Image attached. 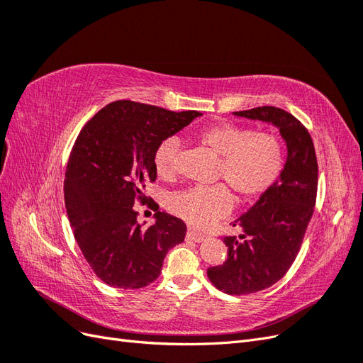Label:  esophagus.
Returning a JSON list of instances; mask_svg holds the SVG:
<instances>
[{
  "mask_svg": "<svg viewBox=\"0 0 363 363\" xmlns=\"http://www.w3.org/2000/svg\"><path fill=\"white\" fill-rule=\"evenodd\" d=\"M186 238L194 240V242H201V240H204L206 236L201 235V233H199V232H195V230H192V228H189L188 233H186Z\"/></svg>",
  "mask_w": 363,
  "mask_h": 363,
  "instance_id": "obj_1",
  "label": "esophagus"
}]
</instances>
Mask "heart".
Wrapping results in <instances>:
<instances>
[{"instance_id":"b5f03b06","label":"heart","mask_w":363,"mask_h":363,"mask_svg":"<svg viewBox=\"0 0 363 363\" xmlns=\"http://www.w3.org/2000/svg\"><path fill=\"white\" fill-rule=\"evenodd\" d=\"M200 144L219 156L216 179H224L239 200H252L267 192L283 169L281 144L269 133L235 124H213L196 135ZM180 142L177 138L160 140L152 163L159 175L171 177L177 171ZM171 212L186 223L206 228L224 218L232 208V194L224 184L195 186L169 199Z\"/></svg>"}]
</instances>
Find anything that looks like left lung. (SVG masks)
Masks as SVG:
<instances>
[{
    "label": "left lung",
    "instance_id": "obj_1",
    "mask_svg": "<svg viewBox=\"0 0 363 363\" xmlns=\"http://www.w3.org/2000/svg\"><path fill=\"white\" fill-rule=\"evenodd\" d=\"M233 115L274 125L286 144L279 179L233 223L244 233L224 238L227 260L207 268V277L219 291L247 295L277 283L298 255L313 215L318 163L309 131L283 108L263 106Z\"/></svg>",
    "mask_w": 363,
    "mask_h": 363
}]
</instances>
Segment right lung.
<instances>
[{
  "label": "right lung",
  "mask_w": 363,
  "mask_h": 363,
  "mask_svg": "<svg viewBox=\"0 0 363 363\" xmlns=\"http://www.w3.org/2000/svg\"><path fill=\"white\" fill-rule=\"evenodd\" d=\"M200 112H171L135 101H115L87 123L65 175V206L74 238L94 272L108 286L139 289L155 281L168 250L183 242L186 224L156 208L155 224L138 223L135 200L157 171L160 140L179 133Z\"/></svg>",
  "instance_id": "right-lung-1"
}]
</instances>
